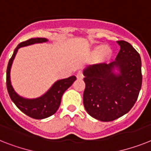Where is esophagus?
<instances>
[{
  "label": "esophagus",
  "instance_id": "1",
  "mask_svg": "<svg viewBox=\"0 0 151 151\" xmlns=\"http://www.w3.org/2000/svg\"><path fill=\"white\" fill-rule=\"evenodd\" d=\"M77 78H78V80H81V79H83V74L81 72H78V73H77Z\"/></svg>",
  "mask_w": 151,
  "mask_h": 151
}]
</instances>
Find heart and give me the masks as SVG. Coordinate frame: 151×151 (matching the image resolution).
I'll return each instance as SVG.
<instances>
[{
    "instance_id": "obj_1",
    "label": "heart",
    "mask_w": 151,
    "mask_h": 151,
    "mask_svg": "<svg viewBox=\"0 0 151 151\" xmlns=\"http://www.w3.org/2000/svg\"><path fill=\"white\" fill-rule=\"evenodd\" d=\"M114 54V52L111 47L103 44L92 46L88 52L89 57L94 59V63L96 65L108 63L113 59Z\"/></svg>"
}]
</instances>
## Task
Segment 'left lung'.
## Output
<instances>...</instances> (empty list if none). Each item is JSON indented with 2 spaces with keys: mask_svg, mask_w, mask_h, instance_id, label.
Here are the masks:
<instances>
[{
  "mask_svg": "<svg viewBox=\"0 0 151 151\" xmlns=\"http://www.w3.org/2000/svg\"><path fill=\"white\" fill-rule=\"evenodd\" d=\"M115 61L91 65L83 70V103L88 114L101 122H111L131 110L142 86L141 58L129 43L117 41Z\"/></svg>",
  "mask_w": 151,
  "mask_h": 151,
  "instance_id": "8db88e82",
  "label": "left lung"
}]
</instances>
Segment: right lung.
Returning a JSON list of instances; mask_svg holds the SVG:
<instances>
[{"label":"right lung","mask_w":151,"mask_h":151,"mask_svg":"<svg viewBox=\"0 0 151 151\" xmlns=\"http://www.w3.org/2000/svg\"><path fill=\"white\" fill-rule=\"evenodd\" d=\"M48 41V40L47 38L37 37L29 39L19 44L13 52L12 56L8 62L7 67L6 83L11 99L22 112L34 119H44L54 114L59 109L62 96L65 91L70 87L77 79L75 76L73 75L67 78L56 81L45 94L34 99L22 97L15 92L11 82V69L18 50L22 47L32 45L34 44L46 43Z\"/></svg>","instance_id":"right-lung-1"}]
</instances>
